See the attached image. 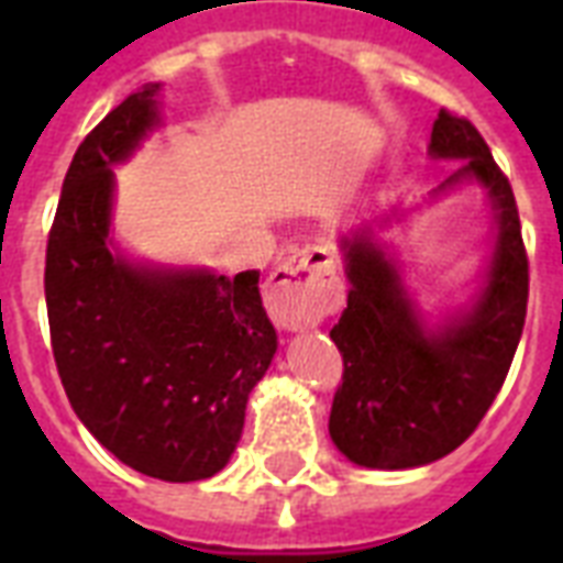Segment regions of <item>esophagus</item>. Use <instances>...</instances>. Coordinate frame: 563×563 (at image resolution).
<instances>
[{
	"mask_svg": "<svg viewBox=\"0 0 563 563\" xmlns=\"http://www.w3.org/2000/svg\"><path fill=\"white\" fill-rule=\"evenodd\" d=\"M344 286L333 256L324 247L291 251L265 283V303L274 324L283 330L318 324L342 307Z\"/></svg>",
	"mask_w": 563,
	"mask_h": 563,
	"instance_id": "1",
	"label": "esophagus"
}]
</instances>
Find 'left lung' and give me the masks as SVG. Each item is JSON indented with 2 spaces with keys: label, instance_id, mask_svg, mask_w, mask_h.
Segmentation results:
<instances>
[{
  "label": "left lung",
  "instance_id": "8db88e82",
  "mask_svg": "<svg viewBox=\"0 0 563 563\" xmlns=\"http://www.w3.org/2000/svg\"><path fill=\"white\" fill-rule=\"evenodd\" d=\"M429 152L464 161L446 184L476 178L494 192L497 251L479 303L441 333H429L379 247L362 233L344 239L353 286L330 330L344 362L330 438L351 462L379 471L435 462L473 435L506 383L529 303L520 212L488 143L471 119L441 108Z\"/></svg>",
  "mask_w": 563,
  "mask_h": 563
}]
</instances>
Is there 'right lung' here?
<instances>
[{"label":"right lung","instance_id":"add662e5","mask_svg":"<svg viewBox=\"0 0 563 563\" xmlns=\"http://www.w3.org/2000/svg\"><path fill=\"white\" fill-rule=\"evenodd\" d=\"M154 87L128 96L78 145L46 245L57 376L119 462L163 482L210 479L245 427L277 351L260 272H140L110 254V166L157 122Z\"/></svg>","mask_w":563,"mask_h":563}]
</instances>
